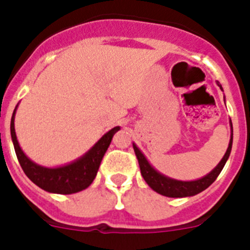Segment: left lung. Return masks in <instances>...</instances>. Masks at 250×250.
Here are the masks:
<instances>
[{
    "instance_id": "left-lung-1",
    "label": "left lung",
    "mask_w": 250,
    "mask_h": 250,
    "mask_svg": "<svg viewBox=\"0 0 250 250\" xmlns=\"http://www.w3.org/2000/svg\"><path fill=\"white\" fill-rule=\"evenodd\" d=\"M220 89H222V86H220ZM231 145H233V126H231V136L230 141H229V146L219 164L216 165L208 175L203 176L202 179H198V180H193V182H182V180H175V179L163 175L149 164V161L146 160L144 154L139 150V147L135 144H132V146H134V151H135V155L138 158L141 175H143L144 180L152 190H155L156 193L161 194V195L169 196V198H184V196H193L199 194L200 191L205 190L207 188H209L215 182V179L218 178V175L224 167L225 163L228 160L229 155H230Z\"/></svg>"
}]
</instances>
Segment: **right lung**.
<instances>
[{"label":"right lung","instance_id":"right-lung-1","mask_svg":"<svg viewBox=\"0 0 250 250\" xmlns=\"http://www.w3.org/2000/svg\"><path fill=\"white\" fill-rule=\"evenodd\" d=\"M15 112L16 109L11 119V138L20 165L31 182L48 193L74 194L90 187L98 174L101 160L111 143L112 136L115 132L120 130V127L116 126L106 132L85 155L75 160L71 164L59 167H45L30 160L20 147L15 132Z\"/></svg>","mask_w":250,"mask_h":250}]
</instances>
